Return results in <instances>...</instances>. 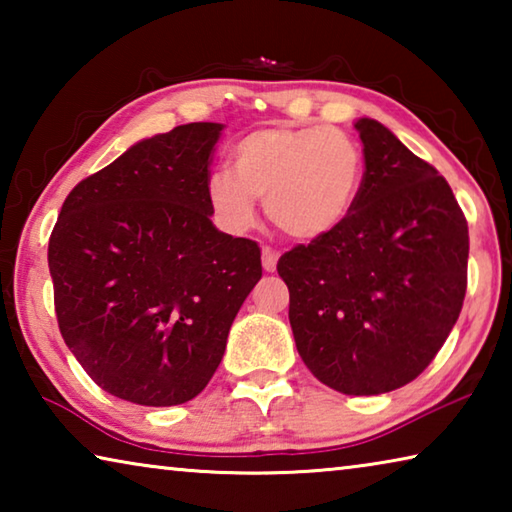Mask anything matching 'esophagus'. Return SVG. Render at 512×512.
<instances>
[{
    "label": "esophagus",
    "mask_w": 512,
    "mask_h": 512,
    "mask_svg": "<svg viewBox=\"0 0 512 512\" xmlns=\"http://www.w3.org/2000/svg\"><path fill=\"white\" fill-rule=\"evenodd\" d=\"M277 259H280V253H277V250L268 248V246L262 248V266H264L266 273H273L275 271Z\"/></svg>",
    "instance_id": "obj_1"
}]
</instances>
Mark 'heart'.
Masks as SVG:
<instances>
[{
	"label": "heart",
	"instance_id": "obj_1",
	"mask_svg": "<svg viewBox=\"0 0 512 512\" xmlns=\"http://www.w3.org/2000/svg\"><path fill=\"white\" fill-rule=\"evenodd\" d=\"M232 173L205 180L212 212L230 232L255 225V198L268 219L298 241L323 239L348 219L363 183V151L348 133L325 126L259 128L232 146Z\"/></svg>",
	"mask_w": 512,
	"mask_h": 512
}]
</instances>
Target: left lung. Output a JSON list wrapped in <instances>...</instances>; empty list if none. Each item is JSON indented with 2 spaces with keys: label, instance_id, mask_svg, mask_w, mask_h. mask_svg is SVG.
<instances>
[{
  "label": "left lung",
  "instance_id": "obj_1",
  "mask_svg": "<svg viewBox=\"0 0 512 512\" xmlns=\"http://www.w3.org/2000/svg\"><path fill=\"white\" fill-rule=\"evenodd\" d=\"M359 198L339 228L277 262L298 354L345 395L409 384L443 348L467 289V221L447 180L384 124L357 119Z\"/></svg>",
  "mask_w": 512,
  "mask_h": 512
}]
</instances>
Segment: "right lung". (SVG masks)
<instances>
[{"label":"right lung","instance_id":"right-lung-1","mask_svg":"<svg viewBox=\"0 0 512 512\" xmlns=\"http://www.w3.org/2000/svg\"><path fill=\"white\" fill-rule=\"evenodd\" d=\"M221 131L196 121L137 142L69 192L49 237L60 334L119 400H194L262 277L255 241L210 219L205 180Z\"/></svg>","mask_w":512,"mask_h":512}]
</instances>
